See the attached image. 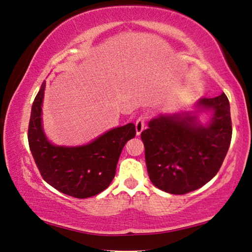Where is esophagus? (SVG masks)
<instances>
[{"mask_svg": "<svg viewBox=\"0 0 252 252\" xmlns=\"http://www.w3.org/2000/svg\"><path fill=\"white\" fill-rule=\"evenodd\" d=\"M145 121H146V117L145 116H140L138 119H136L135 129H136V134H138V135L141 134V132L144 130Z\"/></svg>", "mask_w": 252, "mask_h": 252, "instance_id": "34e87169", "label": "esophagus"}]
</instances>
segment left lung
<instances>
[{
  "mask_svg": "<svg viewBox=\"0 0 252 252\" xmlns=\"http://www.w3.org/2000/svg\"><path fill=\"white\" fill-rule=\"evenodd\" d=\"M198 106L213 109L207 126L194 117L159 116L141 133L151 182L166 193L183 195L208 183L218 173L229 149L232 126L225 94L203 98Z\"/></svg>",
  "mask_w": 252,
  "mask_h": 252,
  "instance_id": "obj_1",
  "label": "left lung"
}]
</instances>
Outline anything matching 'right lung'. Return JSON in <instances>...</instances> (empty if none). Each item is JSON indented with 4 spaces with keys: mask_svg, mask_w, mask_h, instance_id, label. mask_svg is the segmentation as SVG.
<instances>
[{
    "mask_svg": "<svg viewBox=\"0 0 252 252\" xmlns=\"http://www.w3.org/2000/svg\"><path fill=\"white\" fill-rule=\"evenodd\" d=\"M44 89L45 84L32 106L27 132L30 150L40 175L54 189L72 197L87 198L101 193L116 175L123 146L135 136V126L129 123L116 127L84 146H55L42 129Z\"/></svg>",
    "mask_w": 252,
    "mask_h": 252,
    "instance_id": "add662e5",
    "label": "right lung"
}]
</instances>
